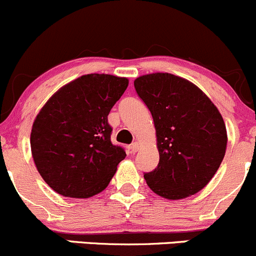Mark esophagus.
Listing matches in <instances>:
<instances>
[{
    "mask_svg": "<svg viewBox=\"0 0 256 256\" xmlns=\"http://www.w3.org/2000/svg\"><path fill=\"white\" fill-rule=\"evenodd\" d=\"M129 149H130V152L134 154V152H136L139 150V144L138 143H133L130 146H129Z\"/></svg>",
    "mask_w": 256,
    "mask_h": 256,
    "instance_id": "esophagus-1",
    "label": "esophagus"
}]
</instances>
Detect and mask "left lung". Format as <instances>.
<instances>
[{"label":"left lung","mask_w":256,"mask_h":256,"mask_svg":"<svg viewBox=\"0 0 256 256\" xmlns=\"http://www.w3.org/2000/svg\"><path fill=\"white\" fill-rule=\"evenodd\" d=\"M134 88L152 116L160 156L158 168L144 174L148 186L166 200L197 194L224 158L222 114L202 90L172 74L139 76Z\"/></svg>","instance_id":"8db88e82"}]
</instances>
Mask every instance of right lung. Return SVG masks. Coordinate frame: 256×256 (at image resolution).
<instances>
[{"mask_svg":"<svg viewBox=\"0 0 256 256\" xmlns=\"http://www.w3.org/2000/svg\"><path fill=\"white\" fill-rule=\"evenodd\" d=\"M128 82L108 74L82 75L58 90L36 114L32 156L55 192L88 198L108 186L126 152L110 142L107 116Z\"/></svg>","mask_w":256,"mask_h":256,"instance_id":"right-lung-1","label":"right lung"}]
</instances>
